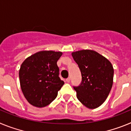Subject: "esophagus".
Listing matches in <instances>:
<instances>
[{
  "label": "esophagus",
  "instance_id": "34e87169",
  "mask_svg": "<svg viewBox=\"0 0 131 131\" xmlns=\"http://www.w3.org/2000/svg\"><path fill=\"white\" fill-rule=\"evenodd\" d=\"M66 82L67 83H69V82H70V78H68V79H66Z\"/></svg>",
  "mask_w": 131,
  "mask_h": 131
}]
</instances>
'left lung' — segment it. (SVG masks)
<instances>
[{
	"instance_id": "left-lung-1",
	"label": "left lung",
	"mask_w": 131,
	"mask_h": 131,
	"mask_svg": "<svg viewBox=\"0 0 131 131\" xmlns=\"http://www.w3.org/2000/svg\"><path fill=\"white\" fill-rule=\"evenodd\" d=\"M81 72L82 81L74 86L77 98L89 109L101 106L112 87L113 68L107 58L92 50H81L71 53Z\"/></svg>"
}]
</instances>
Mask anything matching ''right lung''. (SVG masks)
Here are the masks:
<instances>
[{
  "label": "right lung",
  "mask_w": 131,
  "mask_h": 131,
  "mask_svg": "<svg viewBox=\"0 0 131 131\" xmlns=\"http://www.w3.org/2000/svg\"><path fill=\"white\" fill-rule=\"evenodd\" d=\"M62 52L40 51L27 58L21 65L19 82L24 96L37 107L49 105L64 84L59 77L57 62Z\"/></svg>",
  "instance_id": "right-lung-1"
}]
</instances>
